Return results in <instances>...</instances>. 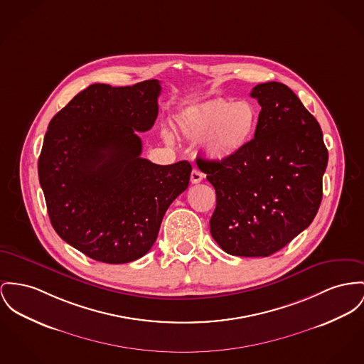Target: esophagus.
<instances>
[{
	"instance_id": "1",
	"label": "esophagus",
	"mask_w": 364,
	"mask_h": 364,
	"mask_svg": "<svg viewBox=\"0 0 364 364\" xmlns=\"http://www.w3.org/2000/svg\"><path fill=\"white\" fill-rule=\"evenodd\" d=\"M203 178H204V173L201 171L197 170V168H193L192 173H191V182L192 183H198V182L203 181Z\"/></svg>"
}]
</instances>
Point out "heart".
Segmentation results:
<instances>
[{
    "label": "heart",
    "mask_w": 364,
    "mask_h": 364,
    "mask_svg": "<svg viewBox=\"0 0 364 364\" xmlns=\"http://www.w3.org/2000/svg\"><path fill=\"white\" fill-rule=\"evenodd\" d=\"M261 122L259 107L250 99H214L181 110L172 120L186 141H200L204 153L215 161H228L251 145ZM167 142L168 131L163 132Z\"/></svg>",
    "instance_id": "heart-1"
}]
</instances>
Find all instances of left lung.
Masks as SVG:
<instances>
[{"instance_id":"left-lung-1","label":"left lung","mask_w":364,"mask_h":364,"mask_svg":"<svg viewBox=\"0 0 364 364\" xmlns=\"http://www.w3.org/2000/svg\"><path fill=\"white\" fill-rule=\"evenodd\" d=\"M261 105L257 136L228 161L197 159L217 193L210 230L237 257H269L305 230L323 197L328 151L315 117L282 82L252 88Z\"/></svg>"}]
</instances>
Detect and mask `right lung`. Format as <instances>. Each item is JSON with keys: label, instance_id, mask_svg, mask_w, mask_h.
Wrapping results in <instances>:
<instances>
[{"label": "right lung", "instance_id": "right-lung-1", "mask_svg": "<svg viewBox=\"0 0 364 364\" xmlns=\"http://www.w3.org/2000/svg\"><path fill=\"white\" fill-rule=\"evenodd\" d=\"M160 92L159 80L92 84L49 122L38 178L50 223L99 262L144 257L171 203L189 186V161L159 166L141 157L138 132L156 122Z\"/></svg>", "mask_w": 364, "mask_h": 364}]
</instances>
